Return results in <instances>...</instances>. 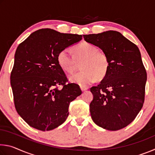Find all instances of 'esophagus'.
<instances>
[{
  "label": "esophagus",
  "mask_w": 155,
  "mask_h": 155,
  "mask_svg": "<svg viewBox=\"0 0 155 155\" xmlns=\"http://www.w3.org/2000/svg\"><path fill=\"white\" fill-rule=\"evenodd\" d=\"M81 90L82 91H85L86 90H88L87 87H83V86H81Z\"/></svg>",
  "instance_id": "obj_1"
}]
</instances>
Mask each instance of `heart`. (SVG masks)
I'll return each mask as SVG.
<instances>
[{"mask_svg":"<svg viewBox=\"0 0 155 155\" xmlns=\"http://www.w3.org/2000/svg\"><path fill=\"white\" fill-rule=\"evenodd\" d=\"M74 57L77 61L83 59L81 64L82 70L70 75L68 78L70 82L86 86L94 83L97 78H103L108 72L109 61L107 54L90 43L83 42L76 46ZM75 59L69 48L62 50L57 56L59 65L68 73L72 72L75 69L77 62Z\"/></svg>","mask_w":155,"mask_h":155,"instance_id":"1","label":"heart"}]
</instances>
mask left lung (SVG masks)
<instances>
[{
	"instance_id": "8db88e82",
	"label": "left lung",
	"mask_w": 155,
	"mask_h": 155,
	"mask_svg": "<svg viewBox=\"0 0 155 155\" xmlns=\"http://www.w3.org/2000/svg\"><path fill=\"white\" fill-rule=\"evenodd\" d=\"M107 54L109 68L99 85L91 87V117L98 127L117 130L132 122L142 108L147 80L138 47L115 31L83 35Z\"/></svg>"
}]
</instances>
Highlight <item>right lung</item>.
<instances>
[{"mask_svg":"<svg viewBox=\"0 0 155 155\" xmlns=\"http://www.w3.org/2000/svg\"><path fill=\"white\" fill-rule=\"evenodd\" d=\"M81 40V35L41 28L18 46L11 86L15 109L30 127L51 130L67 119L70 103L82 91L77 84L65 83L67 77L57 56Z\"/></svg>","mask_w":155,"mask_h":155,"instance_id":"right-lung-1","label":"right lung"}]
</instances>
